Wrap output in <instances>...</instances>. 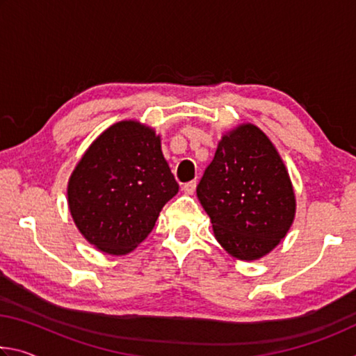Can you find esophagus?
Masks as SVG:
<instances>
[{
  "instance_id": "esophagus-1",
  "label": "esophagus",
  "mask_w": 356,
  "mask_h": 356,
  "mask_svg": "<svg viewBox=\"0 0 356 356\" xmlns=\"http://www.w3.org/2000/svg\"><path fill=\"white\" fill-rule=\"evenodd\" d=\"M182 190L186 193V195H193V193H195V190H196V182H195V180H191V182L184 185Z\"/></svg>"
}]
</instances>
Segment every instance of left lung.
<instances>
[{
	"label": "left lung",
	"mask_w": 356,
	"mask_h": 356,
	"mask_svg": "<svg viewBox=\"0 0 356 356\" xmlns=\"http://www.w3.org/2000/svg\"><path fill=\"white\" fill-rule=\"evenodd\" d=\"M196 195L215 238L240 261H257L275 250L297 210L284 161L254 124H240L221 136Z\"/></svg>",
	"instance_id": "left-lung-1"
}]
</instances>
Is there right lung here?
Instances as JSON below:
<instances>
[{"label": "right lung", "instance_id": "1", "mask_svg": "<svg viewBox=\"0 0 356 356\" xmlns=\"http://www.w3.org/2000/svg\"><path fill=\"white\" fill-rule=\"evenodd\" d=\"M177 191L160 135L129 119L110 125L86 149L69 177L67 204L89 243L124 256L149 236Z\"/></svg>", "mask_w": 356, "mask_h": 356}]
</instances>
